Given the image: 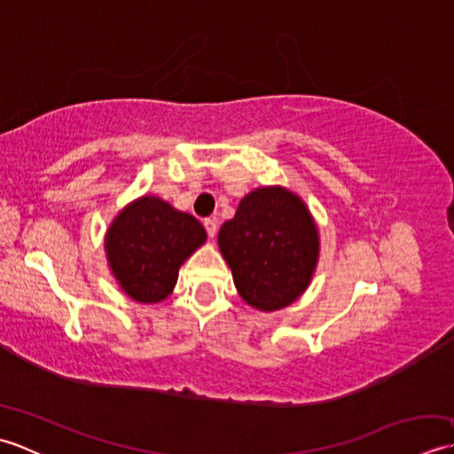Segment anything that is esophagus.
Wrapping results in <instances>:
<instances>
[{
	"mask_svg": "<svg viewBox=\"0 0 454 454\" xmlns=\"http://www.w3.org/2000/svg\"><path fill=\"white\" fill-rule=\"evenodd\" d=\"M205 228H207L208 238H215L216 236V230H218V222L215 218H207L205 220Z\"/></svg>",
	"mask_w": 454,
	"mask_h": 454,
	"instance_id": "obj_1",
	"label": "esophagus"
}]
</instances>
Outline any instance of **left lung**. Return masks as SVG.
I'll return each mask as SVG.
<instances>
[{
    "mask_svg": "<svg viewBox=\"0 0 454 454\" xmlns=\"http://www.w3.org/2000/svg\"><path fill=\"white\" fill-rule=\"evenodd\" d=\"M220 254L242 301L259 312L291 306L312 283L320 232L294 191L269 185L249 191L218 232Z\"/></svg>",
    "mask_w": 454,
    "mask_h": 454,
    "instance_id": "obj_1",
    "label": "left lung"
}]
</instances>
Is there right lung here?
<instances>
[{
	"label": "right lung",
	"mask_w": 454,
	"mask_h": 454,
	"mask_svg": "<svg viewBox=\"0 0 454 454\" xmlns=\"http://www.w3.org/2000/svg\"><path fill=\"white\" fill-rule=\"evenodd\" d=\"M207 242L200 222L156 195L119 210L105 234L109 271L134 302L158 304L176 288L179 267Z\"/></svg>",
	"instance_id": "add662e5"
}]
</instances>
